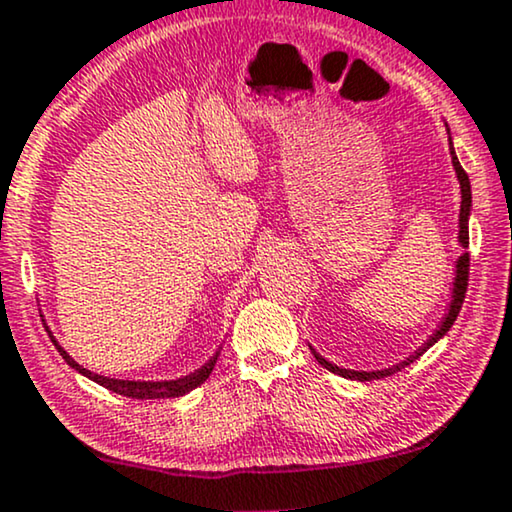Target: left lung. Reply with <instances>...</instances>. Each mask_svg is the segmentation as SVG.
Returning a JSON list of instances; mask_svg holds the SVG:
<instances>
[{
	"label": "left lung",
	"mask_w": 512,
	"mask_h": 512,
	"mask_svg": "<svg viewBox=\"0 0 512 512\" xmlns=\"http://www.w3.org/2000/svg\"><path fill=\"white\" fill-rule=\"evenodd\" d=\"M446 132H449V127H446ZM449 144H451V137H449ZM451 163H454L458 184H461V215H458V243H461V248L465 250V248H468V243H470V236H468V219H470V208H472V191H470V179H468V174H465V170H463L461 163H458V158H456L454 144H451ZM468 274H470V255H468V252H463V255L458 257V262H456V278H454V288H451L449 312L444 314V319H442V323H439V326H437V331L432 333L430 338L423 342V347H418L416 352H413L409 359L399 361L397 366L383 368V371H352V368H340V366L331 364V361H328V359H323L321 354L316 352L314 347H312V354L316 357V361H319V364H321L323 368H328V371H331V373L342 375V378H349V380H359V383H366V380H380V378H387V375L401 371V368L413 364V361H416L418 357H423V354L428 352V349H430L432 345H435V342H437L439 338H444V335L449 333V328L454 326L456 316H458V312H461V307H463L465 290H468Z\"/></svg>",
	"instance_id": "1"
}]
</instances>
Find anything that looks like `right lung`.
<instances>
[{
    "mask_svg": "<svg viewBox=\"0 0 512 512\" xmlns=\"http://www.w3.org/2000/svg\"><path fill=\"white\" fill-rule=\"evenodd\" d=\"M51 335V331H49ZM54 345L58 352H61V357L66 359L68 366H73L77 373L87 375L89 380H94V383H99L101 387H106V390H111L115 394H122V397H132V399H170V397H181V394L196 390L200 383H205V380L210 378L212 368L217 364V357L219 352H215V357L208 359V364L200 366L198 371H193L191 375H184V378H177V380H118V378H106V375H99V373H92L87 371V368L77 364V361L70 357V354L63 349L58 342L54 340Z\"/></svg>",
    "mask_w": 512,
    "mask_h": 512,
    "instance_id": "add662e5",
    "label": "right lung"
}]
</instances>
